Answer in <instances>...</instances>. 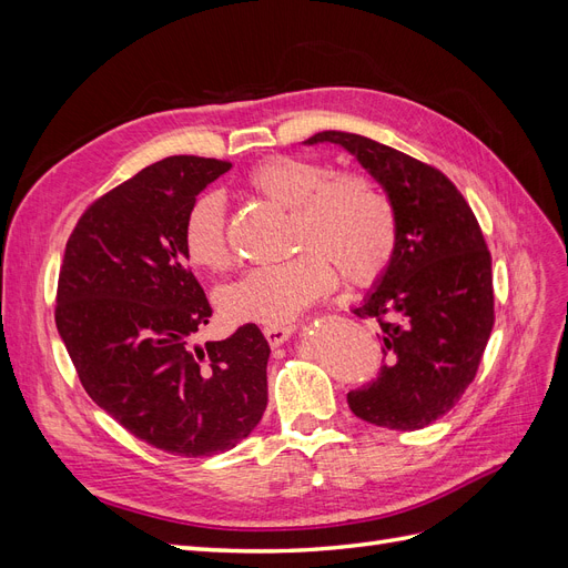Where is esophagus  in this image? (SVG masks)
Returning <instances> with one entry per match:
<instances>
[{
    "instance_id": "34e87169",
    "label": "esophagus",
    "mask_w": 568,
    "mask_h": 568,
    "mask_svg": "<svg viewBox=\"0 0 568 568\" xmlns=\"http://www.w3.org/2000/svg\"><path fill=\"white\" fill-rule=\"evenodd\" d=\"M263 334H265L270 346H282V343L291 334H294V326H291V324H267V326H263Z\"/></svg>"
}]
</instances>
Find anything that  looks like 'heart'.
<instances>
[{"label": "heart", "instance_id": "1", "mask_svg": "<svg viewBox=\"0 0 568 568\" xmlns=\"http://www.w3.org/2000/svg\"><path fill=\"white\" fill-rule=\"evenodd\" d=\"M261 196L294 213L303 253L284 263L251 267L217 291V307L236 324H284L329 294L336 267L351 284H372L388 270L398 222L384 189L365 173H336L307 159L270 156L246 175ZM182 246L189 263L220 272L230 265L227 209L220 192L189 205Z\"/></svg>", "mask_w": 568, "mask_h": 568}]
</instances>
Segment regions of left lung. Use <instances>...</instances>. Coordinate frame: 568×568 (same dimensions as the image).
<instances>
[{
  "mask_svg": "<svg viewBox=\"0 0 568 568\" xmlns=\"http://www.w3.org/2000/svg\"><path fill=\"white\" fill-rule=\"evenodd\" d=\"M338 144L369 170L393 203L398 242L357 317L379 322L384 365L348 393L353 415L393 432H417L450 412L478 372L495 324L490 251L469 203L438 168L351 132H317L305 144Z\"/></svg>",
  "mask_w": 568,
  "mask_h": 568,
  "instance_id": "1",
  "label": "left lung"
}]
</instances>
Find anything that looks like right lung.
Returning <instances> with one entry per match:
<instances>
[{
	"label": "right lung",
	"instance_id": "obj_1",
	"mask_svg": "<svg viewBox=\"0 0 568 568\" xmlns=\"http://www.w3.org/2000/svg\"><path fill=\"white\" fill-rule=\"evenodd\" d=\"M230 161L170 156L88 205L68 236L57 329L90 398L180 457L232 450L267 407L270 346L255 324L194 346L211 305L189 267V205Z\"/></svg>",
	"mask_w": 568,
	"mask_h": 568
}]
</instances>
